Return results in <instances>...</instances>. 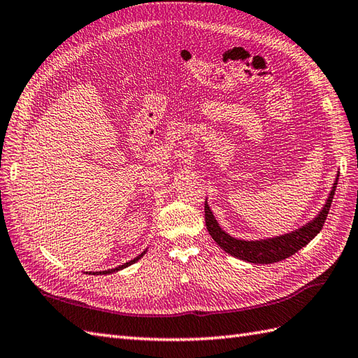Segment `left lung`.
<instances>
[{"label": "left lung", "instance_id": "8db88e82", "mask_svg": "<svg viewBox=\"0 0 358 358\" xmlns=\"http://www.w3.org/2000/svg\"><path fill=\"white\" fill-rule=\"evenodd\" d=\"M337 181H338V173L336 177L334 185H332L327 203L322 207V210L319 212L317 217L311 220L310 222H306L301 229L289 231V234L267 238V239H256V241H245V239H238V238L230 236L227 231H224L221 229L218 221L215 220L210 207L207 204V199H206L204 215H206L207 230H209V234L215 239V243H217L224 252L238 257V259H243L252 264H273V262L284 261L287 257L293 256L296 252L301 250V248L308 244L311 239H314V236H317V234L323 227V224L327 221L332 198H334V194H336Z\"/></svg>", "mask_w": 358, "mask_h": 358}]
</instances>
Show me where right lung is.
Returning <instances> with one entry per match:
<instances>
[{"label":"right lung","mask_w":358,"mask_h":358,"mask_svg":"<svg viewBox=\"0 0 358 358\" xmlns=\"http://www.w3.org/2000/svg\"><path fill=\"white\" fill-rule=\"evenodd\" d=\"M146 253V250L143 252V253H140L137 257H134V259L132 261H129V262H127V264H123V265H119V267H115V268H111V270H105V271H96V273H90V274H110V273H114V271H119V270H122V268H127V267H129V265H132L134 262H137L138 259H141V257H143V255Z\"/></svg>","instance_id":"1"}]
</instances>
